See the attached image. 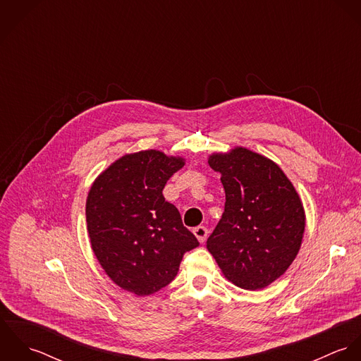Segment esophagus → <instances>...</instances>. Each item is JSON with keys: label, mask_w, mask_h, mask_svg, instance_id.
Returning <instances> with one entry per match:
<instances>
[{"label": "esophagus", "mask_w": 361, "mask_h": 361, "mask_svg": "<svg viewBox=\"0 0 361 361\" xmlns=\"http://www.w3.org/2000/svg\"><path fill=\"white\" fill-rule=\"evenodd\" d=\"M193 233H195V236L197 238V240L200 243H204L207 240V236H208V229L206 226H197V228L193 229Z\"/></svg>", "instance_id": "1"}]
</instances>
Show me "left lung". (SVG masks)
<instances>
[{
  "label": "left lung",
  "mask_w": 361,
  "mask_h": 361,
  "mask_svg": "<svg viewBox=\"0 0 361 361\" xmlns=\"http://www.w3.org/2000/svg\"><path fill=\"white\" fill-rule=\"evenodd\" d=\"M208 164L221 173L225 209L207 249L232 283L262 289L299 253L306 224L300 197L275 162L247 149L212 154Z\"/></svg>",
  "instance_id": "obj_1"
}]
</instances>
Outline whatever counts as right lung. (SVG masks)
Wrapping results in <instances>:
<instances>
[{"instance_id": "add662e5", "label": "right lung", "mask_w": 361, "mask_h": 361, "mask_svg": "<svg viewBox=\"0 0 361 361\" xmlns=\"http://www.w3.org/2000/svg\"><path fill=\"white\" fill-rule=\"evenodd\" d=\"M185 165L157 150L123 155L93 183L86 202L92 249L122 289L147 296L176 276L186 252L200 243L162 190Z\"/></svg>"}]
</instances>
